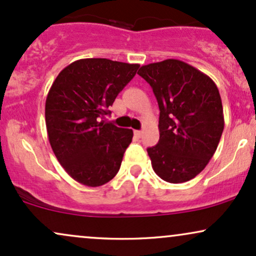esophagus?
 Segmentation results:
<instances>
[{
    "mask_svg": "<svg viewBox=\"0 0 256 256\" xmlns=\"http://www.w3.org/2000/svg\"><path fill=\"white\" fill-rule=\"evenodd\" d=\"M142 134H143V132H142V131H140V130H136V131H134V136L138 137V138L142 137Z\"/></svg>",
    "mask_w": 256,
    "mask_h": 256,
    "instance_id": "34e87169",
    "label": "esophagus"
}]
</instances>
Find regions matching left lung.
<instances>
[{
	"label": "left lung",
	"mask_w": 256,
	"mask_h": 256,
	"mask_svg": "<svg viewBox=\"0 0 256 256\" xmlns=\"http://www.w3.org/2000/svg\"><path fill=\"white\" fill-rule=\"evenodd\" d=\"M138 74L158 100L160 140L146 149L154 172L168 183L195 178L210 162L224 130L218 88L192 64L176 58L144 64Z\"/></svg>",
	"instance_id": "1"
}]
</instances>
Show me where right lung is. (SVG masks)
Wrapping results in <instances>:
<instances>
[{
	"mask_svg": "<svg viewBox=\"0 0 256 256\" xmlns=\"http://www.w3.org/2000/svg\"><path fill=\"white\" fill-rule=\"evenodd\" d=\"M138 64L80 58L58 73L46 101V125L55 156L78 183L101 186L116 177L134 132L106 122Z\"/></svg>",
	"mask_w": 256,
	"mask_h": 256,
	"instance_id": "1",
	"label": "right lung"
}]
</instances>
